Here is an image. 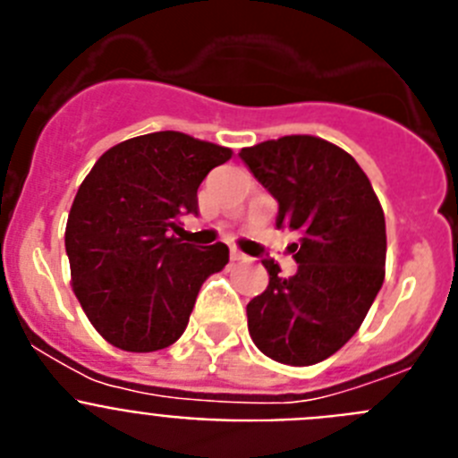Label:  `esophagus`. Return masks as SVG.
I'll return each instance as SVG.
<instances>
[{"mask_svg": "<svg viewBox=\"0 0 458 458\" xmlns=\"http://www.w3.org/2000/svg\"><path fill=\"white\" fill-rule=\"evenodd\" d=\"M232 261H248V254H242L241 250H232Z\"/></svg>", "mask_w": 458, "mask_h": 458, "instance_id": "obj_1", "label": "esophagus"}]
</instances>
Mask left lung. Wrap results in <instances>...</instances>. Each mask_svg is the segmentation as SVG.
Instances as JSON below:
<instances>
[{"label": "left lung", "instance_id": "1", "mask_svg": "<svg viewBox=\"0 0 458 458\" xmlns=\"http://www.w3.org/2000/svg\"><path fill=\"white\" fill-rule=\"evenodd\" d=\"M238 156L277 199V226L301 233L289 248L295 275L279 277L264 259L270 282L248 305L250 337L282 365H317L358 333L383 286V208L360 165L321 137H279Z\"/></svg>", "mask_w": 458, "mask_h": 458}]
</instances>
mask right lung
I'll return each instance as SVG.
<instances>
[{"label": "right lung", "instance_id": "1", "mask_svg": "<svg viewBox=\"0 0 458 458\" xmlns=\"http://www.w3.org/2000/svg\"><path fill=\"white\" fill-rule=\"evenodd\" d=\"M232 151L183 132L125 140L98 157L66 225L72 291L112 346L151 353L183 335L206 277L229 264L225 242L174 238L199 213L197 190Z\"/></svg>", "mask_w": 458, "mask_h": 458}]
</instances>
